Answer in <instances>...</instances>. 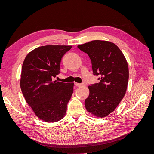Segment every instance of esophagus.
Wrapping results in <instances>:
<instances>
[{
	"label": "esophagus",
	"instance_id": "34e87169",
	"mask_svg": "<svg viewBox=\"0 0 154 154\" xmlns=\"http://www.w3.org/2000/svg\"><path fill=\"white\" fill-rule=\"evenodd\" d=\"M74 85L76 87H80L82 85H83V83H74Z\"/></svg>",
	"mask_w": 154,
	"mask_h": 154
}]
</instances>
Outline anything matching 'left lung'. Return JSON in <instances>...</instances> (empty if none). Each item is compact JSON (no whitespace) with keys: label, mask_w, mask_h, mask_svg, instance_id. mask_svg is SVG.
Returning <instances> with one entry per match:
<instances>
[{"label":"left lung","mask_w":154,"mask_h":154,"mask_svg":"<svg viewBox=\"0 0 154 154\" xmlns=\"http://www.w3.org/2000/svg\"><path fill=\"white\" fill-rule=\"evenodd\" d=\"M78 48L88 55L93 74L100 76L99 83L88 87L89 96L85 101V108L97 117H105L115 110L127 91V60L118 46L108 41L93 40Z\"/></svg>","instance_id":"1"}]
</instances>
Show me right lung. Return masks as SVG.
<instances>
[{
  "instance_id": "obj_1",
  "label": "right lung",
  "mask_w": 154,
  "mask_h": 154,
  "mask_svg": "<svg viewBox=\"0 0 154 154\" xmlns=\"http://www.w3.org/2000/svg\"><path fill=\"white\" fill-rule=\"evenodd\" d=\"M71 45H45L26 56L23 62L20 88L27 103L37 117L57 122L66 115L74 83L53 81L60 71L62 57Z\"/></svg>"
}]
</instances>
